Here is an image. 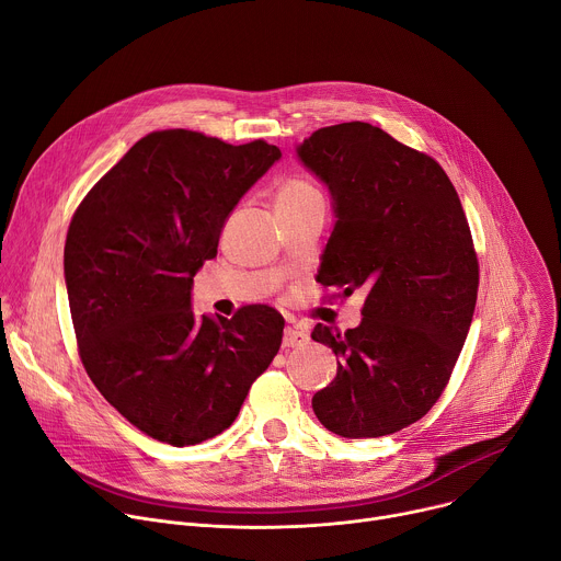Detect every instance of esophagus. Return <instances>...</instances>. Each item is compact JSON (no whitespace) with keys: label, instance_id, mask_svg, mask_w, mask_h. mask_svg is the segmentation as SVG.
Instances as JSON below:
<instances>
[{"label":"esophagus","instance_id":"obj_1","mask_svg":"<svg viewBox=\"0 0 561 561\" xmlns=\"http://www.w3.org/2000/svg\"><path fill=\"white\" fill-rule=\"evenodd\" d=\"M306 341H308V332L304 328H298V325H287L285 328V334H283V346L285 348H298V346H304Z\"/></svg>","mask_w":561,"mask_h":561}]
</instances>
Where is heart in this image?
I'll list each match as a JSON object with an SVG mask.
<instances>
[{
	"mask_svg": "<svg viewBox=\"0 0 561 561\" xmlns=\"http://www.w3.org/2000/svg\"><path fill=\"white\" fill-rule=\"evenodd\" d=\"M312 199H321V191L304 175L285 178L276 188V208H298Z\"/></svg>",
	"mask_w": 561,
	"mask_h": 561,
	"instance_id": "1",
	"label": "heart"
}]
</instances>
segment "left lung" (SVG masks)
Returning <instances> with one entry per match:
<instances>
[{"label":"left lung","instance_id":"obj_1","mask_svg":"<svg viewBox=\"0 0 561 561\" xmlns=\"http://www.w3.org/2000/svg\"><path fill=\"white\" fill-rule=\"evenodd\" d=\"M298 157L336 210L317 280L364 294L357 328L314 325L339 368L312 409L341 438L396 434L438 402L471 325L479 257L467 215L434 157L370 123L321 127Z\"/></svg>","mask_w":561,"mask_h":561}]
</instances>
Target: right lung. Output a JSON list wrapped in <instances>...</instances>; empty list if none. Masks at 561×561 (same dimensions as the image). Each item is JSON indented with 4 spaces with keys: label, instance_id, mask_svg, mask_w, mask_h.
<instances>
[{
    "label": "right lung",
    "instance_id": "obj_1",
    "mask_svg": "<svg viewBox=\"0 0 561 561\" xmlns=\"http://www.w3.org/2000/svg\"><path fill=\"white\" fill-rule=\"evenodd\" d=\"M280 157L193 130L139 139L78 204L65 280L80 362L101 396L146 436L188 447L233 424L276 357L283 317L244 306L197 317L195 272L218 255L238 199Z\"/></svg>",
    "mask_w": 561,
    "mask_h": 561
}]
</instances>
